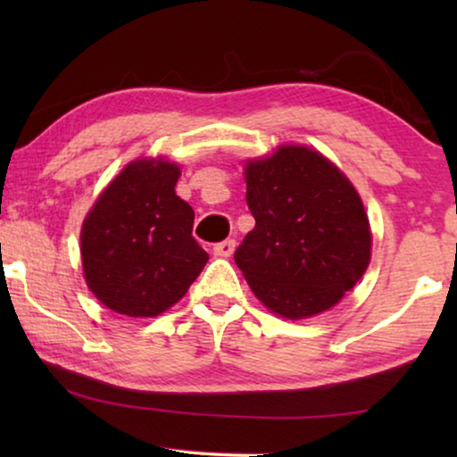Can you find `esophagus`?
I'll list each match as a JSON object with an SVG mask.
<instances>
[{"instance_id":"1","label":"esophagus","mask_w":457,"mask_h":457,"mask_svg":"<svg viewBox=\"0 0 457 457\" xmlns=\"http://www.w3.org/2000/svg\"><path fill=\"white\" fill-rule=\"evenodd\" d=\"M233 252H235V239H224V241L216 243V245H214L216 255H224V258H228V255Z\"/></svg>"}]
</instances>
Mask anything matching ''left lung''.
Here are the masks:
<instances>
[{
	"label": "left lung",
	"instance_id": "obj_1",
	"mask_svg": "<svg viewBox=\"0 0 457 457\" xmlns=\"http://www.w3.org/2000/svg\"><path fill=\"white\" fill-rule=\"evenodd\" d=\"M245 180L255 227L235 262L255 297L291 320L333 308L370 262L358 191L324 155L297 145L249 162Z\"/></svg>",
	"mask_w": 457,
	"mask_h": 457
}]
</instances>
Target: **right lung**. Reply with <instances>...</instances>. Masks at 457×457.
<instances>
[{
  "instance_id": "right-lung-1",
  "label": "right lung",
  "mask_w": 457,
  "mask_h": 457,
  "mask_svg": "<svg viewBox=\"0 0 457 457\" xmlns=\"http://www.w3.org/2000/svg\"><path fill=\"white\" fill-rule=\"evenodd\" d=\"M179 177L170 162H130L85 218L80 255L87 285L118 314H162L208 262L193 237V208L174 193Z\"/></svg>"
}]
</instances>
